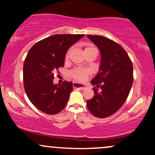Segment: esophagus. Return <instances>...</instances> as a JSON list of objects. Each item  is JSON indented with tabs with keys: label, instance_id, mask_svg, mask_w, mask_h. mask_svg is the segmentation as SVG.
<instances>
[{
	"label": "esophagus",
	"instance_id": "1",
	"mask_svg": "<svg viewBox=\"0 0 155 155\" xmlns=\"http://www.w3.org/2000/svg\"><path fill=\"white\" fill-rule=\"evenodd\" d=\"M73 87H74V88L79 89V90H84V89H85V85L81 84H79L77 82L73 83Z\"/></svg>",
	"mask_w": 155,
	"mask_h": 155
}]
</instances>
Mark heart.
Here are the masks:
<instances>
[{"instance_id":"heart-1","label":"heart","mask_w":155,"mask_h":155,"mask_svg":"<svg viewBox=\"0 0 155 155\" xmlns=\"http://www.w3.org/2000/svg\"><path fill=\"white\" fill-rule=\"evenodd\" d=\"M95 48L92 47V46H88V47H87L84 49V53L92 50H95ZM70 51L71 50H69L67 52L66 56H65V58H66V59L68 58ZM90 71L87 70V69L81 68H77L74 69V70L71 72V76L74 79L79 80V81H84V80L87 78V76L90 75Z\"/></svg>"}]
</instances>
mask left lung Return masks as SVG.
<instances>
[{
    "mask_svg": "<svg viewBox=\"0 0 155 155\" xmlns=\"http://www.w3.org/2000/svg\"><path fill=\"white\" fill-rule=\"evenodd\" d=\"M87 36L101 55L99 71L90 81L95 86V94L87 101V106L94 116L105 118L118 111L127 100L133 82V64L119 44L101 35Z\"/></svg>",
    "mask_w": 155,
    "mask_h": 155,
    "instance_id": "left-lung-1",
    "label": "left lung"
}]
</instances>
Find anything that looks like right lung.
Returning <instances> with one entry per match:
<instances>
[{
  "instance_id": "add662e5",
  "label": "right lung",
  "mask_w": 155,
  "mask_h": 155,
  "mask_svg": "<svg viewBox=\"0 0 155 155\" xmlns=\"http://www.w3.org/2000/svg\"><path fill=\"white\" fill-rule=\"evenodd\" d=\"M84 34H58L35 43L28 51L23 65V80L27 96L40 111L56 114L66 106L73 83H53L54 73L64 66L68 49Z\"/></svg>"
}]
</instances>
